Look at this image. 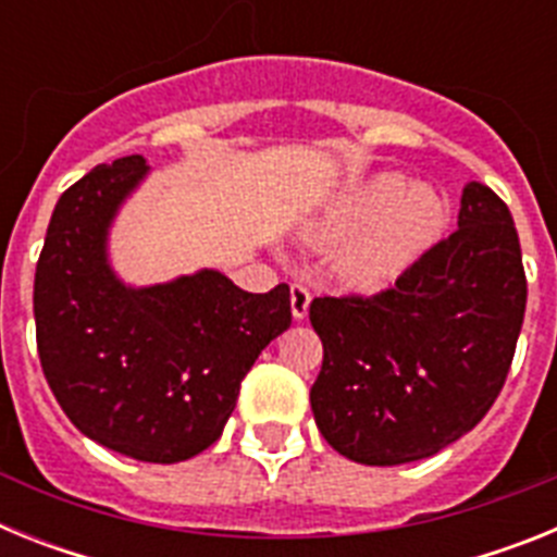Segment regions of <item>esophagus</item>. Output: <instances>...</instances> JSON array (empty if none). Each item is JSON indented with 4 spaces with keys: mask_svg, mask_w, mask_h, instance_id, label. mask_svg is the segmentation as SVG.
<instances>
[{
    "mask_svg": "<svg viewBox=\"0 0 557 557\" xmlns=\"http://www.w3.org/2000/svg\"><path fill=\"white\" fill-rule=\"evenodd\" d=\"M309 304H312V293L304 284H293L289 287V309H293L295 321H304L309 314Z\"/></svg>",
    "mask_w": 557,
    "mask_h": 557,
    "instance_id": "esophagus-1",
    "label": "esophagus"
}]
</instances>
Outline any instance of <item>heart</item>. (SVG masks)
Here are the masks:
<instances>
[{
  "instance_id": "b5f03b06",
  "label": "heart",
  "mask_w": 557,
  "mask_h": 557,
  "mask_svg": "<svg viewBox=\"0 0 557 557\" xmlns=\"http://www.w3.org/2000/svg\"><path fill=\"white\" fill-rule=\"evenodd\" d=\"M449 223V200L430 184H407L379 172L346 186L323 206L304 239L334 250V270L346 284L376 289L405 273L441 239Z\"/></svg>"
}]
</instances>
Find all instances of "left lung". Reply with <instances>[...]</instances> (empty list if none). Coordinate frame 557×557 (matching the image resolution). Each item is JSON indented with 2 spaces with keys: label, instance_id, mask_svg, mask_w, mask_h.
Segmentation results:
<instances>
[{
  "label": "left lung",
  "instance_id": "left-lung-1",
  "mask_svg": "<svg viewBox=\"0 0 557 557\" xmlns=\"http://www.w3.org/2000/svg\"><path fill=\"white\" fill-rule=\"evenodd\" d=\"M528 307L519 234L499 195L466 184L457 231L391 289L314 298L323 343L314 424L362 466L437 455L474 430L499 396Z\"/></svg>",
  "mask_w": 557,
  "mask_h": 557
}]
</instances>
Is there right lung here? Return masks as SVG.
Masks as SVG:
<instances>
[{
    "mask_svg": "<svg viewBox=\"0 0 557 557\" xmlns=\"http://www.w3.org/2000/svg\"><path fill=\"white\" fill-rule=\"evenodd\" d=\"M145 156L69 186L38 256L33 312L44 376L69 421L106 449L181 462L223 435L245 373L293 323L289 287L245 293L220 270L131 287L108 231L147 178Z\"/></svg>",
    "mask_w": 557,
    "mask_h": 557,
    "instance_id": "1",
    "label": "right lung"
}]
</instances>
